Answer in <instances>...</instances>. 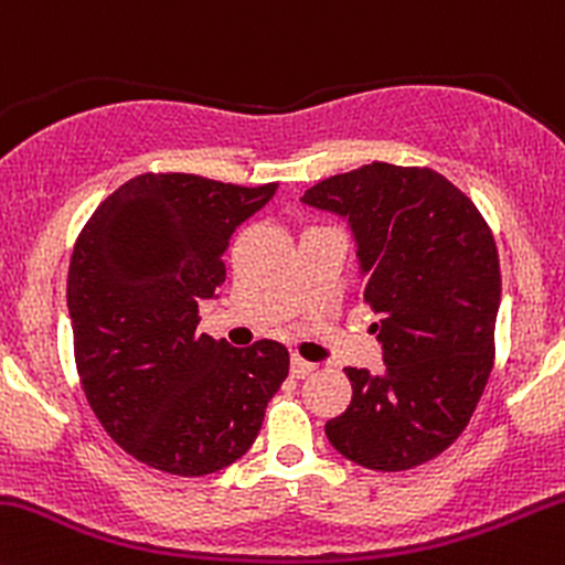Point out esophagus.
I'll return each instance as SVG.
<instances>
[{
  "instance_id": "34e87169",
  "label": "esophagus",
  "mask_w": 565,
  "mask_h": 565,
  "mask_svg": "<svg viewBox=\"0 0 565 565\" xmlns=\"http://www.w3.org/2000/svg\"><path fill=\"white\" fill-rule=\"evenodd\" d=\"M312 370H316V364H312V362H305L301 356L290 359V375H294V377H307Z\"/></svg>"
}]
</instances>
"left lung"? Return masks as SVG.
Returning a JSON list of instances; mask_svg holds the SVG:
<instances>
[{
    "label": "left lung",
    "mask_w": 565,
    "mask_h": 565,
    "mask_svg": "<svg viewBox=\"0 0 565 565\" xmlns=\"http://www.w3.org/2000/svg\"><path fill=\"white\" fill-rule=\"evenodd\" d=\"M301 201L351 223L386 362L383 375L345 370L351 405L326 422V438L362 468H418L462 435L495 362L490 225L449 179L418 166L370 162L312 184Z\"/></svg>",
    "instance_id": "left-lung-1"
}]
</instances>
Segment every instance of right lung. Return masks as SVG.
Here are the masks:
<instances>
[{
	"instance_id": "obj_1",
	"label": "right lung",
	"mask_w": 565,
	"mask_h": 565,
	"mask_svg": "<svg viewBox=\"0 0 565 565\" xmlns=\"http://www.w3.org/2000/svg\"><path fill=\"white\" fill-rule=\"evenodd\" d=\"M275 190L149 171L114 190L75 239L67 310L81 386L103 429L149 468H228L288 377L282 342L231 348L198 331L236 225Z\"/></svg>"
}]
</instances>
